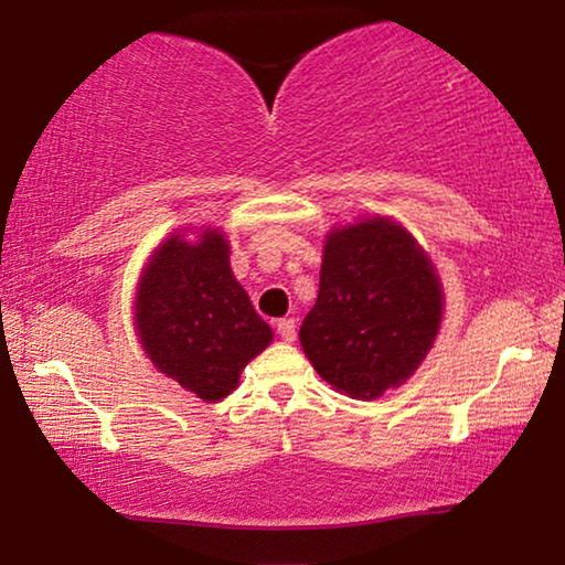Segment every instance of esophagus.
<instances>
[{"instance_id": "obj_1", "label": "esophagus", "mask_w": 565, "mask_h": 565, "mask_svg": "<svg viewBox=\"0 0 565 565\" xmlns=\"http://www.w3.org/2000/svg\"><path fill=\"white\" fill-rule=\"evenodd\" d=\"M277 334H280V339L282 342H296V337H298V331H296V321L292 319H280L277 321Z\"/></svg>"}]
</instances>
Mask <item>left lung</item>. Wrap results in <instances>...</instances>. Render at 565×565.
<instances>
[{
  "label": "left lung",
  "instance_id": "obj_1",
  "mask_svg": "<svg viewBox=\"0 0 565 565\" xmlns=\"http://www.w3.org/2000/svg\"><path fill=\"white\" fill-rule=\"evenodd\" d=\"M443 311V282L424 246L388 215H362L327 234L319 298L298 337L331 388L373 401L419 370Z\"/></svg>",
  "mask_w": 565,
  "mask_h": 565
}]
</instances>
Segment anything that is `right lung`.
I'll use <instances>...</instances> for the list:
<instances>
[{"label":"right lung","mask_w":565,"mask_h":565,"mask_svg":"<svg viewBox=\"0 0 565 565\" xmlns=\"http://www.w3.org/2000/svg\"><path fill=\"white\" fill-rule=\"evenodd\" d=\"M221 228H180L149 254L136 282L134 329L153 367L215 404L273 342L231 269Z\"/></svg>","instance_id":"obj_1"}]
</instances>
